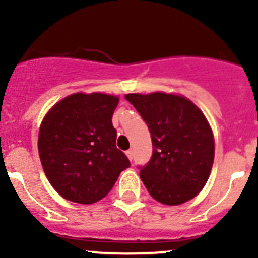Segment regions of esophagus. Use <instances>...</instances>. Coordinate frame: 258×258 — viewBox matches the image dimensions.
<instances>
[{"instance_id": "1", "label": "esophagus", "mask_w": 258, "mask_h": 258, "mask_svg": "<svg viewBox=\"0 0 258 258\" xmlns=\"http://www.w3.org/2000/svg\"><path fill=\"white\" fill-rule=\"evenodd\" d=\"M126 156H127V159H129V160H133V150H127Z\"/></svg>"}]
</instances>
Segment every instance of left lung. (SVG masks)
<instances>
[{
    "instance_id": "obj_1",
    "label": "left lung",
    "mask_w": 258,
    "mask_h": 258,
    "mask_svg": "<svg viewBox=\"0 0 258 258\" xmlns=\"http://www.w3.org/2000/svg\"><path fill=\"white\" fill-rule=\"evenodd\" d=\"M149 126L152 156L140 175L155 200L178 206L203 190L214 159L213 133L204 113L182 95L126 94Z\"/></svg>"
}]
</instances>
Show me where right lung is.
<instances>
[{
	"instance_id": "right-lung-1",
	"label": "right lung",
	"mask_w": 258,
	"mask_h": 258,
	"mask_svg": "<svg viewBox=\"0 0 258 258\" xmlns=\"http://www.w3.org/2000/svg\"><path fill=\"white\" fill-rule=\"evenodd\" d=\"M115 95L75 93L46 113L38 133V154L47 179L64 199L93 204L103 199L131 166L116 147Z\"/></svg>"
}]
</instances>
